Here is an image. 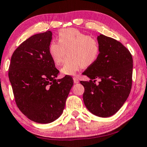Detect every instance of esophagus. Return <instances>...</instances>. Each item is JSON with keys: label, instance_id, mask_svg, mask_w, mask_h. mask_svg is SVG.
I'll use <instances>...</instances> for the list:
<instances>
[{"label": "esophagus", "instance_id": "obj_1", "mask_svg": "<svg viewBox=\"0 0 147 147\" xmlns=\"http://www.w3.org/2000/svg\"><path fill=\"white\" fill-rule=\"evenodd\" d=\"M73 79H74V83H78V82H79L78 78H77L76 76H75V77H74Z\"/></svg>", "mask_w": 147, "mask_h": 147}]
</instances>
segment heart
Returning <instances> with one entry per match:
<instances>
[{
    "mask_svg": "<svg viewBox=\"0 0 147 147\" xmlns=\"http://www.w3.org/2000/svg\"><path fill=\"white\" fill-rule=\"evenodd\" d=\"M57 41H51L48 51L55 65H60L67 51V58L64 62L61 72L67 75H74L84 67H90L98 60L100 45L96 38L87 35L78 30L62 29L58 32Z\"/></svg>",
    "mask_w": 147,
    "mask_h": 147,
    "instance_id": "heart-1",
    "label": "heart"
}]
</instances>
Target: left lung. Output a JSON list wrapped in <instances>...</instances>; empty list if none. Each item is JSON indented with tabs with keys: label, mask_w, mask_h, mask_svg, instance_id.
<instances>
[{
	"label": "left lung",
	"mask_w": 147,
	"mask_h": 147,
	"mask_svg": "<svg viewBox=\"0 0 147 147\" xmlns=\"http://www.w3.org/2000/svg\"><path fill=\"white\" fill-rule=\"evenodd\" d=\"M100 54L82 73L90 78L80 81L85 87L83 101L89 111L100 117L115 115L125 103L132 87L133 57L121 42L100 34ZM100 79L98 84L95 83Z\"/></svg>",
	"instance_id": "1"
}]
</instances>
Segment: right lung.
I'll return each instance as SVG.
<instances>
[{
	"instance_id": "1",
	"label": "right lung",
	"mask_w": 147,
	"mask_h": 147,
	"mask_svg": "<svg viewBox=\"0 0 147 147\" xmlns=\"http://www.w3.org/2000/svg\"><path fill=\"white\" fill-rule=\"evenodd\" d=\"M51 39L48 30L21 43L11 55L8 72L17 107L39 123L53 122L62 115L74 85L70 76L55 79L59 71L48 51Z\"/></svg>"
}]
</instances>
